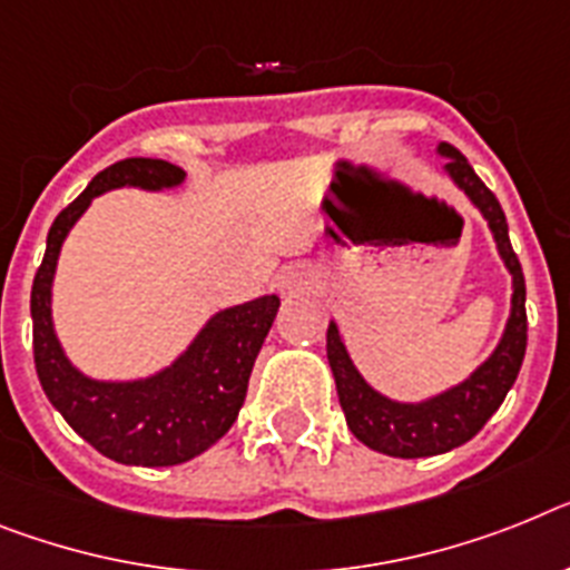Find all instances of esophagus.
Wrapping results in <instances>:
<instances>
[{"label": "esophagus", "instance_id": "34e87169", "mask_svg": "<svg viewBox=\"0 0 570 570\" xmlns=\"http://www.w3.org/2000/svg\"><path fill=\"white\" fill-rule=\"evenodd\" d=\"M313 284H315L313 272H309L307 266H301V263H293V266L281 269V275H277V281H275L277 293L281 295L307 293V289H313Z\"/></svg>", "mask_w": 570, "mask_h": 570}]
</instances>
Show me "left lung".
<instances>
[{"mask_svg": "<svg viewBox=\"0 0 570 570\" xmlns=\"http://www.w3.org/2000/svg\"><path fill=\"white\" fill-rule=\"evenodd\" d=\"M438 156L446 159L443 174L455 181L463 194L470 196L499 248L507 272L513 275V298H510V318L504 324L495 351L472 371L470 376L452 389L425 396L420 403H400L380 391L358 374L351 353L344 347L338 324L330 322L327 327V362L336 380L338 403H342L347 429L362 440L367 449L391 458H429L463 446L484 429L487 420L504 403L507 391L513 389L515 376L521 371V358L528 347V313H524V275L521 263L510 246L507 234V217L501 212L499 199L478 179L472 165L463 159L452 145L438 147Z\"/></svg>", "mask_w": 570, "mask_h": 570, "instance_id": "1", "label": "left lung"}]
</instances>
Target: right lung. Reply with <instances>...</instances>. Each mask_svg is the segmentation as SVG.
<instances>
[{
  "instance_id": "right-lung-1",
  "label": "right lung",
  "mask_w": 570,
  "mask_h": 570,
  "mask_svg": "<svg viewBox=\"0 0 570 570\" xmlns=\"http://www.w3.org/2000/svg\"><path fill=\"white\" fill-rule=\"evenodd\" d=\"M181 181L185 170L161 159H124L100 170L89 188L57 214L31 286L33 365L42 391L89 446L127 466H176L203 455L232 429L263 338L281 307L277 295H263L219 309L188 351L145 380H92L71 365L51 322L57 257L71 226L95 196L107 190H165Z\"/></svg>"
}]
</instances>
